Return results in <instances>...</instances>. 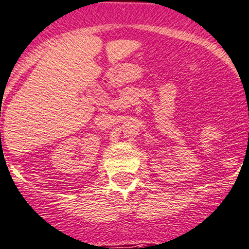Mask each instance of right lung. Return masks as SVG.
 Returning a JSON list of instances; mask_svg holds the SVG:
<instances>
[{"mask_svg":"<svg viewBox=\"0 0 249 249\" xmlns=\"http://www.w3.org/2000/svg\"><path fill=\"white\" fill-rule=\"evenodd\" d=\"M0 134H1V133H0Z\"/></svg>","mask_w":249,"mask_h":249,"instance_id":"right-lung-1","label":"right lung"}]
</instances>
